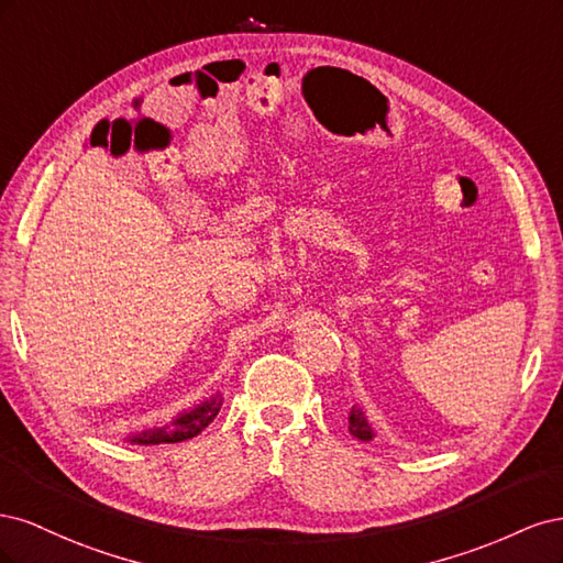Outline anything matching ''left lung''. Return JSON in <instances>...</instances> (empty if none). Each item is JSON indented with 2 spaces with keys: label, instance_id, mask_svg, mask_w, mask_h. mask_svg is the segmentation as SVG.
Wrapping results in <instances>:
<instances>
[{
  "label": "left lung",
  "instance_id": "1",
  "mask_svg": "<svg viewBox=\"0 0 563 563\" xmlns=\"http://www.w3.org/2000/svg\"><path fill=\"white\" fill-rule=\"evenodd\" d=\"M350 432H352V437H356L360 441H371L373 439L371 422L366 420L362 408H356V406H352V411H350Z\"/></svg>",
  "mask_w": 563,
  "mask_h": 563
}]
</instances>
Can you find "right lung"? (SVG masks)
Masks as SVG:
<instances>
[{
  "mask_svg": "<svg viewBox=\"0 0 563 563\" xmlns=\"http://www.w3.org/2000/svg\"><path fill=\"white\" fill-rule=\"evenodd\" d=\"M220 406H223V397L216 395L207 401L197 404L192 411L180 413L172 424H164V428H150L143 432H135L129 437L131 444H143V446H155V444H176V441H185L197 437L203 428H209V422L218 416Z\"/></svg>",
  "mask_w": 563,
  "mask_h": 563,
  "instance_id": "right-lung-1",
  "label": "right lung"
}]
</instances>
